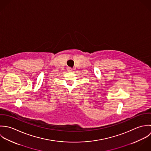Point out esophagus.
Here are the masks:
<instances>
[{
    "mask_svg": "<svg viewBox=\"0 0 151 151\" xmlns=\"http://www.w3.org/2000/svg\"><path fill=\"white\" fill-rule=\"evenodd\" d=\"M67 70L69 71V72H72V69L71 68H68V69H67Z\"/></svg>",
    "mask_w": 151,
    "mask_h": 151,
    "instance_id": "34e87169",
    "label": "esophagus"
}]
</instances>
